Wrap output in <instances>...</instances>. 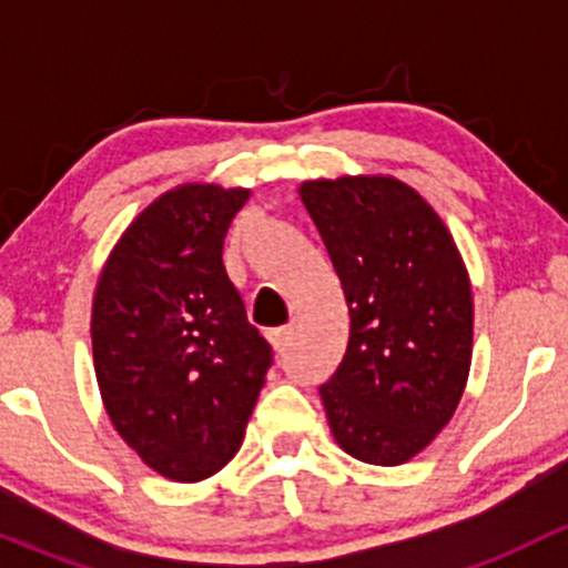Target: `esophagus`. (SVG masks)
Instances as JSON below:
<instances>
[{"label":"esophagus","mask_w":568,"mask_h":568,"mask_svg":"<svg viewBox=\"0 0 568 568\" xmlns=\"http://www.w3.org/2000/svg\"><path fill=\"white\" fill-rule=\"evenodd\" d=\"M291 341V326H277V329H268V343L274 346V352H283Z\"/></svg>","instance_id":"1"}]
</instances>
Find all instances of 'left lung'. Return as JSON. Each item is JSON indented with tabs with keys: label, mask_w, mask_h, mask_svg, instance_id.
Wrapping results in <instances>:
<instances>
[{
	"label": "left lung",
	"mask_w": 568,
	"mask_h": 568,
	"mask_svg": "<svg viewBox=\"0 0 568 568\" xmlns=\"http://www.w3.org/2000/svg\"><path fill=\"white\" fill-rule=\"evenodd\" d=\"M348 305V346L318 387L348 456L395 467L454 417L473 359V294L437 211L390 175L305 181Z\"/></svg>",
	"instance_id": "1"
}]
</instances>
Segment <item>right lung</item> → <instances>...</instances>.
<instances>
[{
	"instance_id": "add662e5",
	"label": "right lung",
	"mask_w": 568,
	"mask_h": 568,
	"mask_svg": "<svg viewBox=\"0 0 568 568\" xmlns=\"http://www.w3.org/2000/svg\"><path fill=\"white\" fill-rule=\"evenodd\" d=\"M250 189L183 183L120 236L93 300V363L114 432L159 475L194 484L242 448L272 346L222 263Z\"/></svg>"
}]
</instances>
